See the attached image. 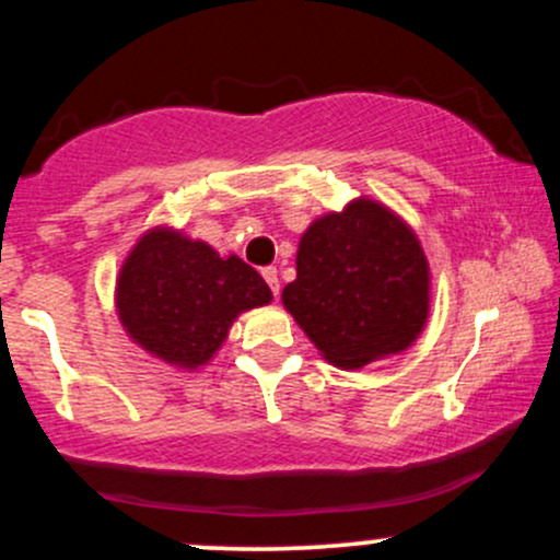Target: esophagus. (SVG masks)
<instances>
[{"label": "esophagus", "mask_w": 560, "mask_h": 560, "mask_svg": "<svg viewBox=\"0 0 560 560\" xmlns=\"http://www.w3.org/2000/svg\"><path fill=\"white\" fill-rule=\"evenodd\" d=\"M262 279L268 281V287H271V292L276 294V298H279V289H281V284H279V271H276L273 266L262 268Z\"/></svg>", "instance_id": "1"}]
</instances>
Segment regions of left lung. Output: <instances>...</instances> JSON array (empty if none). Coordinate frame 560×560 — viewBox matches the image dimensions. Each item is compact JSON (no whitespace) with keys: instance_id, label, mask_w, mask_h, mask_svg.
<instances>
[{"instance_id":"obj_1","label":"left lung","mask_w":560,"mask_h":560,"mask_svg":"<svg viewBox=\"0 0 560 560\" xmlns=\"http://www.w3.org/2000/svg\"><path fill=\"white\" fill-rule=\"evenodd\" d=\"M281 302L326 361L363 369L419 339L432 273L416 231L378 199L355 197L300 236L298 279Z\"/></svg>"}]
</instances>
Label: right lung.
Instances as JSON below:
<instances>
[{
    "label": "right lung",
    "instance_id": "add662e5",
    "mask_svg": "<svg viewBox=\"0 0 560 560\" xmlns=\"http://www.w3.org/2000/svg\"><path fill=\"white\" fill-rule=\"evenodd\" d=\"M273 300L240 255H218L184 231L152 226L115 279V311L133 345L158 361L197 371L213 361L242 313Z\"/></svg>",
    "mask_w": 560,
    "mask_h": 560
}]
</instances>
